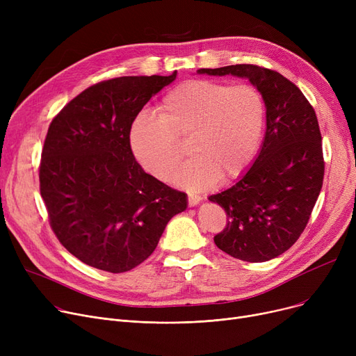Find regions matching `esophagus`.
Wrapping results in <instances>:
<instances>
[{"label":"esophagus","instance_id":"esophagus-1","mask_svg":"<svg viewBox=\"0 0 356 356\" xmlns=\"http://www.w3.org/2000/svg\"><path fill=\"white\" fill-rule=\"evenodd\" d=\"M202 200V197L199 195H189L188 196V202H189V207H196V204H199Z\"/></svg>","mask_w":356,"mask_h":356}]
</instances>
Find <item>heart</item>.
Returning a JSON list of instances; mask_svg holds the SVG:
<instances>
[{
  "label": "heart",
  "mask_w": 356,
  "mask_h": 356,
  "mask_svg": "<svg viewBox=\"0 0 356 356\" xmlns=\"http://www.w3.org/2000/svg\"><path fill=\"white\" fill-rule=\"evenodd\" d=\"M266 122V104L251 85L228 86L188 81L168 90L156 112L138 115L129 145L148 173L164 180L183 157L177 140L188 136L192 157L170 180L191 191L228 181L245 170L255 156Z\"/></svg>",
  "instance_id": "b5f03b06"
}]
</instances>
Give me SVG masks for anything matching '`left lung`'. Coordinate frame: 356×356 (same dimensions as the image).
<instances>
[{
	"mask_svg": "<svg viewBox=\"0 0 356 356\" xmlns=\"http://www.w3.org/2000/svg\"><path fill=\"white\" fill-rule=\"evenodd\" d=\"M197 73L245 78L264 99L267 129L254 164L229 189L209 196L228 218L213 238L216 247L234 258L264 263L298 239L319 197L325 161L316 112L302 90L275 70L232 65Z\"/></svg>",
	"mask_w": 356,
	"mask_h": 356,
	"instance_id": "8db88e82",
	"label": "left lung"
}]
</instances>
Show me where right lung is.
Returning a JSON list of instances; mask_svg holds the SVG:
<instances>
[{
	"mask_svg": "<svg viewBox=\"0 0 356 356\" xmlns=\"http://www.w3.org/2000/svg\"><path fill=\"white\" fill-rule=\"evenodd\" d=\"M176 74L93 85L49 127L39 177L50 227L90 267L133 270L153 254L167 222L188 208V195L147 175L129 145L138 112Z\"/></svg>",
	"mask_w": 356,
	"mask_h": 356,
	"instance_id": "obj_1",
	"label": "right lung"
}]
</instances>
